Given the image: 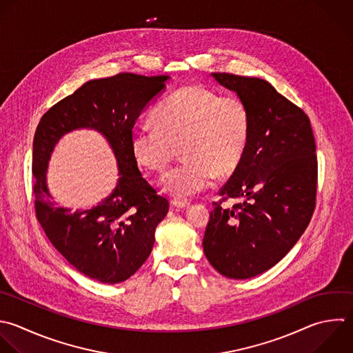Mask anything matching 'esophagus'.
Listing matches in <instances>:
<instances>
[{"instance_id":"esophagus-1","label":"esophagus","mask_w":353,"mask_h":353,"mask_svg":"<svg viewBox=\"0 0 353 353\" xmlns=\"http://www.w3.org/2000/svg\"><path fill=\"white\" fill-rule=\"evenodd\" d=\"M189 204L190 203L188 200H179V199L172 200V205L176 208H186V207H189Z\"/></svg>"}]
</instances>
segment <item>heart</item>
Masks as SVG:
<instances>
[{"label":"heart","mask_w":353,"mask_h":353,"mask_svg":"<svg viewBox=\"0 0 353 353\" xmlns=\"http://www.w3.org/2000/svg\"><path fill=\"white\" fill-rule=\"evenodd\" d=\"M251 131V113L239 97H223L201 85L172 92L156 110V123H135L130 146L135 160L161 171L179 149L185 156L161 178L163 188L186 199L207 189L215 174L223 176L239 165Z\"/></svg>","instance_id":"b5f03b06"}]
</instances>
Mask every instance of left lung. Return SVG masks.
<instances>
[{
	"mask_svg": "<svg viewBox=\"0 0 353 353\" xmlns=\"http://www.w3.org/2000/svg\"><path fill=\"white\" fill-rule=\"evenodd\" d=\"M234 91L251 113L245 152L219 189L203 248L229 279H250L274 266L295 245L316 207L317 157L306 113L268 81L212 73ZM229 198L242 201L221 207Z\"/></svg>",
	"mask_w": 353,
	"mask_h": 353,
	"instance_id": "left-lung-1",
	"label": "left lung"
}]
</instances>
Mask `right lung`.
I'll list each match as a JSON object with an SVG mask.
<instances>
[{"label":"right lung","instance_id":"add662e5","mask_svg":"<svg viewBox=\"0 0 353 353\" xmlns=\"http://www.w3.org/2000/svg\"><path fill=\"white\" fill-rule=\"evenodd\" d=\"M168 76L120 73L91 80L54 105L40 120L33 141L36 216L54 247L79 272L101 283L130 279L148 259L156 226L168 200L143 178L132 156L130 134L145 106L165 87ZM77 128H94L110 141L121 170L114 193L84 212L58 208L45 183L56 142Z\"/></svg>","mask_w":353,"mask_h":353}]
</instances>
